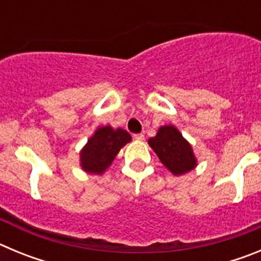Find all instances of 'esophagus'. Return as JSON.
<instances>
[{"instance_id":"1","label":"esophagus","mask_w":261,"mask_h":261,"mask_svg":"<svg viewBox=\"0 0 261 261\" xmlns=\"http://www.w3.org/2000/svg\"><path fill=\"white\" fill-rule=\"evenodd\" d=\"M133 138H135V140H137V141H142V140L145 138V136L142 135V133H137V135H133Z\"/></svg>"}]
</instances>
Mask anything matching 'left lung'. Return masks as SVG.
Returning a JSON list of instances; mask_svg holds the SVG:
<instances>
[{
    "label": "left lung",
    "instance_id": "8db88e82",
    "mask_svg": "<svg viewBox=\"0 0 261 261\" xmlns=\"http://www.w3.org/2000/svg\"><path fill=\"white\" fill-rule=\"evenodd\" d=\"M149 145L159 161L174 175H183L197 165L192 146L174 125L161 126L155 137L149 138Z\"/></svg>",
    "mask_w": 261,
    "mask_h": 261
}]
</instances>
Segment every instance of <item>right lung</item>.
I'll return each mask as SVG.
<instances>
[{
  "label": "right lung",
  "instance_id": "right-lung-1",
  "mask_svg": "<svg viewBox=\"0 0 261 261\" xmlns=\"http://www.w3.org/2000/svg\"><path fill=\"white\" fill-rule=\"evenodd\" d=\"M130 140V135L124 129H114L110 125L100 126L81 150V167L90 174H103L110 167L120 149Z\"/></svg>",
  "mask_w": 261,
  "mask_h": 261
}]
</instances>
